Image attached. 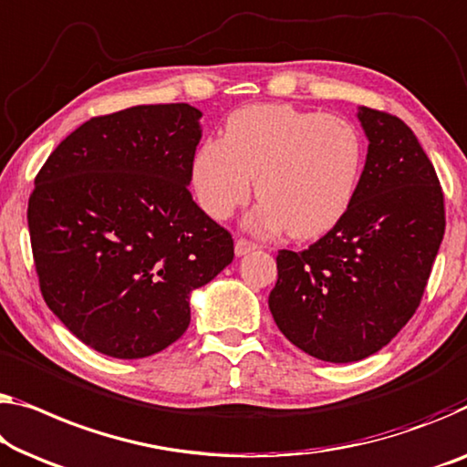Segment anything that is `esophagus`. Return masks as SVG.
<instances>
[{
  "mask_svg": "<svg viewBox=\"0 0 467 467\" xmlns=\"http://www.w3.org/2000/svg\"><path fill=\"white\" fill-rule=\"evenodd\" d=\"M255 249H257L255 243L247 241V239H236V241H234V254L239 255V257L252 254V252H255Z\"/></svg>",
  "mask_w": 467,
  "mask_h": 467,
  "instance_id": "34e87169",
  "label": "esophagus"
}]
</instances>
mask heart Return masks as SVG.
I'll use <instances>...</instances> for the list:
<instances>
[{"label":"heart","mask_w":467,"mask_h":467,"mask_svg":"<svg viewBox=\"0 0 467 467\" xmlns=\"http://www.w3.org/2000/svg\"><path fill=\"white\" fill-rule=\"evenodd\" d=\"M363 170V138L339 115L289 104H252L228 117L222 140H205L192 159L201 210L226 220L245 203L255 178L262 201L247 224L312 239L331 231L352 205Z\"/></svg>","instance_id":"1"}]
</instances>
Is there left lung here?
Instances as JSON below:
<instances>
[{"label":"left lung","instance_id":"left-lung-1","mask_svg":"<svg viewBox=\"0 0 467 467\" xmlns=\"http://www.w3.org/2000/svg\"><path fill=\"white\" fill-rule=\"evenodd\" d=\"M368 140L352 205L304 252L281 249L268 308L291 344L327 363L381 350L415 315L444 234L441 182L411 128L358 107Z\"/></svg>","mask_w":467,"mask_h":467}]
</instances>
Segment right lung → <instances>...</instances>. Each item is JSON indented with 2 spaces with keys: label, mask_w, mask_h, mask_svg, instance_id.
I'll return each mask as SVG.
<instances>
[{
  "label": "right lung",
  "mask_w": 467,
  "mask_h": 467,
  "mask_svg": "<svg viewBox=\"0 0 467 467\" xmlns=\"http://www.w3.org/2000/svg\"><path fill=\"white\" fill-rule=\"evenodd\" d=\"M191 104H140L68 134L35 178L29 234L41 296L83 344L144 358L191 323V294L234 257L192 201Z\"/></svg>",
  "instance_id": "add662e5"
}]
</instances>
